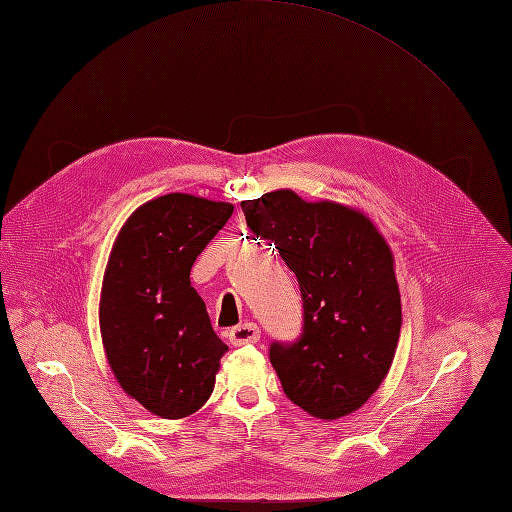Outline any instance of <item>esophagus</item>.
Here are the masks:
<instances>
[{
	"instance_id": "esophagus-1",
	"label": "esophagus",
	"mask_w": 512,
	"mask_h": 512,
	"mask_svg": "<svg viewBox=\"0 0 512 512\" xmlns=\"http://www.w3.org/2000/svg\"><path fill=\"white\" fill-rule=\"evenodd\" d=\"M228 339L232 346H245V344H256L260 339V329L256 327L254 322H243L239 327L230 329Z\"/></svg>"
}]
</instances>
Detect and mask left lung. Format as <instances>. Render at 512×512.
<instances>
[{"label":"left lung","instance_id":"8db88e82","mask_svg":"<svg viewBox=\"0 0 512 512\" xmlns=\"http://www.w3.org/2000/svg\"><path fill=\"white\" fill-rule=\"evenodd\" d=\"M256 237L275 243L297 275L303 333L271 344L286 397L322 421L359 410L389 374L401 331L395 258L361 209L309 203L292 190L243 200Z\"/></svg>","mask_w":512,"mask_h":512}]
</instances>
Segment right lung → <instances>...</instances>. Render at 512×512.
Returning a JSON list of instances; mask_svg holds the SVG:
<instances>
[{
	"mask_svg": "<svg viewBox=\"0 0 512 512\" xmlns=\"http://www.w3.org/2000/svg\"><path fill=\"white\" fill-rule=\"evenodd\" d=\"M232 209L194 194L158 196L130 215L108 256L100 292L106 361L126 395L160 418L203 408L228 350L190 271Z\"/></svg>",
	"mask_w": 512,
	"mask_h": 512,
	"instance_id": "1",
	"label": "right lung"
}]
</instances>
